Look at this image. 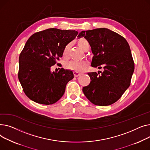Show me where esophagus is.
I'll list each match as a JSON object with an SVG mask.
<instances>
[{"label":"esophagus","mask_w":150,"mask_h":150,"mask_svg":"<svg viewBox=\"0 0 150 150\" xmlns=\"http://www.w3.org/2000/svg\"><path fill=\"white\" fill-rule=\"evenodd\" d=\"M73 74H74V77H78V76H81V75L82 74V73H78V72H76V71H74V72H73Z\"/></svg>","instance_id":"1"}]
</instances>
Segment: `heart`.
<instances>
[{"instance_id":"1","label":"heart","mask_w":150,"mask_h":150,"mask_svg":"<svg viewBox=\"0 0 150 150\" xmlns=\"http://www.w3.org/2000/svg\"><path fill=\"white\" fill-rule=\"evenodd\" d=\"M78 45L83 50L86 46L89 45V43L86 39L83 38L79 39L77 41ZM71 47V44L69 43L64 48L63 51V56L65 58H67L69 54V51ZM88 62L86 61H70L66 64V67L69 69L73 70L75 71H82L88 66Z\"/></svg>"}]
</instances>
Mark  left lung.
<instances>
[{
	"instance_id": "obj_1",
	"label": "left lung",
	"mask_w": 150,
	"mask_h": 150,
	"mask_svg": "<svg viewBox=\"0 0 150 150\" xmlns=\"http://www.w3.org/2000/svg\"><path fill=\"white\" fill-rule=\"evenodd\" d=\"M83 37L91 48V67L100 69L102 65L104 71L88 73L91 82L82 91L93 104L110 105L128 89L134 73V64L129 44L120 35L105 28L82 31L77 38Z\"/></svg>"
}]
</instances>
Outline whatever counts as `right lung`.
<instances>
[{
	"mask_svg": "<svg viewBox=\"0 0 150 150\" xmlns=\"http://www.w3.org/2000/svg\"><path fill=\"white\" fill-rule=\"evenodd\" d=\"M77 34L75 30L49 28L33 34L26 42L19 56L18 78L31 100L51 105L63 96L73 73L63 68L51 72V67L62 57L64 48Z\"/></svg>",
	"mask_w": 150,
	"mask_h": 150,
	"instance_id": "1",
	"label": "right lung"
}]
</instances>
